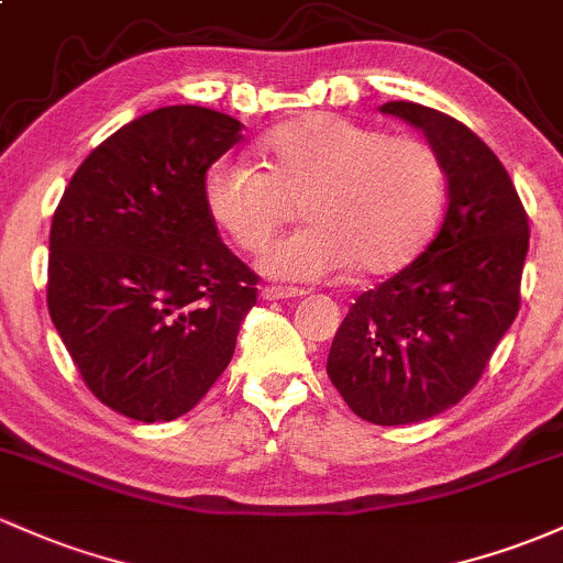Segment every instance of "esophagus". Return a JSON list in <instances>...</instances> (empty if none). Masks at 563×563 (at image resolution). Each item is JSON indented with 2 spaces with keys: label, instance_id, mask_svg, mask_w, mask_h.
I'll use <instances>...</instances> for the list:
<instances>
[{
  "label": "esophagus",
  "instance_id": "1",
  "mask_svg": "<svg viewBox=\"0 0 563 563\" xmlns=\"http://www.w3.org/2000/svg\"><path fill=\"white\" fill-rule=\"evenodd\" d=\"M300 295L306 292L298 287H282V284H268V287H263L265 300H287V298H300Z\"/></svg>",
  "mask_w": 563,
  "mask_h": 563
}]
</instances>
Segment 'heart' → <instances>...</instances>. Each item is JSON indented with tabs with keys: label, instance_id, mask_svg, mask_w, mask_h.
<instances>
[{
	"label": "heart",
	"instance_id": "1",
	"mask_svg": "<svg viewBox=\"0 0 563 563\" xmlns=\"http://www.w3.org/2000/svg\"><path fill=\"white\" fill-rule=\"evenodd\" d=\"M263 166L220 158L203 179L209 214L244 252H260L295 203L306 228L265 250L260 268L313 282L352 268L380 276L427 244L445 201V168L419 136H386L338 114H308L260 142Z\"/></svg>",
	"mask_w": 563,
	"mask_h": 563
}]
</instances>
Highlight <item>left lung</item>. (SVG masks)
Wrapping results in <instances>:
<instances>
[{
	"mask_svg": "<svg viewBox=\"0 0 563 563\" xmlns=\"http://www.w3.org/2000/svg\"><path fill=\"white\" fill-rule=\"evenodd\" d=\"M424 131L449 179L438 233L400 274L367 289L332 338L328 376L380 427L443 413L481 380L521 308L529 217L497 155L451 114L386 101Z\"/></svg>",
	"mask_w": 563,
	"mask_h": 563,
	"instance_id": "obj_1",
	"label": "left lung"
}]
</instances>
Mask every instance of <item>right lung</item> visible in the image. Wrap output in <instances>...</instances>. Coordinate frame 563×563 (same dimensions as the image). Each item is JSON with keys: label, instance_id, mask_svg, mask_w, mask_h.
<instances>
[{"label": "right lung", "instance_id": "1", "mask_svg": "<svg viewBox=\"0 0 563 563\" xmlns=\"http://www.w3.org/2000/svg\"><path fill=\"white\" fill-rule=\"evenodd\" d=\"M241 129L192 104L142 114L80 163L53 214L47 311L88 389L129 419L196 408L257 303L203 198Z\"/></svg>", "mask_w": 563, "mask_h": 563}]
</instances>
